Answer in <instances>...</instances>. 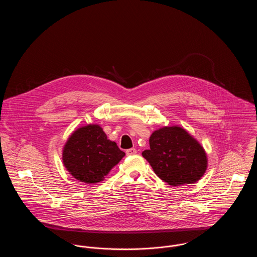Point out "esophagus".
Masks as SVG:
<instances>
[{
  "label": "esophagus",
  "instance_id": "esophagus-1",
  "mask_svg": "<svg viewBox=\"0 0 257 257\" xmlns=\"http://www.w3.org/2000/svg\"><path fill=\"white\" fill-rule=\"evenodd\" d=\"M137 153V149L136 148H130L128 150H126V154L128 156H131V155H135Z\"/></svg>",
  "mask_w": 257,
  "mask_h": 257
}]
</instances>
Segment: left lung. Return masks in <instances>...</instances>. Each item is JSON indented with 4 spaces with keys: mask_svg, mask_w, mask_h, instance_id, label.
<instances>
[{
    "mask_svg": "<svg viewBox=\"0 0 257 257\" xmlns=\"http://www.w3.org/2000/svg\"><path fill=\"white\" fill-rule=\"evenodd\" d=\"M143 156L163 181L171 186L196 183L207 170L206 152L196 139L179 126H166L149 138Z\"/></svg>",
    "mask_w": 257,
    "mask_h": 257,
    "instance_id": "obj_1",
    "label": "left lung"
}]
</instances>
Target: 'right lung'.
I'll list each match as a JSON object with an SVG mask.
<instances>
[{
  "instance_id": "right-lung-1",
  "label": "right lung",
  "mask_w": 257,
  "mask_h": 257,
  "mask_svg": "<svg viewBox=\"0 0 257 257\" xmlns=\"http://www.w3.org/2000/svg\"><path fill=\"white\" fill-rule=\"evenodd\" d=\"M125 156L98 124L76 129L62 149V163L77 180L95 184L105 179L110 170Z\"/></svg>"
}]
</instances>
